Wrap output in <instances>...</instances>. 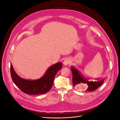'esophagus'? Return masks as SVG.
Masks as SVG:
<instances>
[{
	"mask_svg": "<svg viewBox=\"0 0 120 120\" xmlns=\"http://www.w3.org/2000/svg\"><path fill=\"white\" fill-rule=\"evenodd\" d=\"M70 62H71V60L69 59V58H66V59L64 60L63 63H64V65L66 66V65H67V64H70Z\"/></svg>",
	"mask_w": 120,
	"mask_h": 120,
	"instance_id": "1",
	"label": "esophagus"
}]
</instances>
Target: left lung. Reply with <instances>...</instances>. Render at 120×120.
<instances>
[{
  "instance_id": "left-lung-1",
  "label": "left lung",
  "mask_w": 120,
  "mask_h": 120,
  "mask_svg": "<svg viewBox=\"0 0 120 120\" xmlns=\"http://www.w3.org/2000/svg\"><path fill=\"white\" fill-rule=\"evenodd\" d=\"M72 74V83L74 86L81 88V90H86L87 91H94L99 88L104 82V79L98 81H88V79L83 78L79 74L78 70L74 67L71 68ZM83 86V87H82Z\"/></svg>"
}]
</instances>
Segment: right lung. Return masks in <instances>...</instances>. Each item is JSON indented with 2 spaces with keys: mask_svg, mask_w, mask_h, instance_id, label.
Returning a JSON list of instances; mask_svg holds the SVG:
<instances>
[{
  "mask_svg": "<svg viewBox=\"0 0 120 120\" xmlns=\"http://www.w3.org/2000/svg\"><path fill=\"white\" fill-rule=\"evenodd\" d=\"M62 63H57L50 67L42 78L37 80L30 81L21 78L14 71L10 64V74L15 85L21 90L28 95H39L46 93L51 89L55 75L62 68Z\"/></svg>",
  "mask_w": 120,
  "mask_h": 120,
  "instance_id": "add662e5",
  "label": "right lung"
}]
</instances>
